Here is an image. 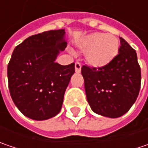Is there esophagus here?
Here are the masks:
<instances>
[{
  "label": "esophagus",
  "mask_w": 148,
  "mask_h": 148,
  "mask_svg": "<svg viewBox=\"0 0 148 148\" xmlns=\"http://www.w3.org/2000/svg\"><path fill=\"white\" fill-rule=\"evenodd\" d=\"M75 72L77 73V74H79V73H80V71H81V64H79V63H75Z\"/></svg>",
  "instance_id": "1"
}]
</instances>
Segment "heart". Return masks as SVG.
I'll return each mask as SVG.
<instances>
[{"instance_id": "heart-1", "label": "heart", "mask_w": 148, "mask_h": 148, "mask_svg": "<svg viewBox=\"0 0 148 148\" xmlns=\"http://www.w3.org/2000/svg\"><path fill=\"white\" fill-rule=\"evenodd\" d=\"M75 47L84 53L86 64L101 69L110 64L117 56L120 42L113 34L93 32L75 42Z\"/></svg>"}]
</instances>
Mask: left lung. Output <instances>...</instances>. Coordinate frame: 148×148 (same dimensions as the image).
<instances>
[{
  "label": "left lung",
  "mask_w": 148,
  "mask_h": 148,
  "mask_svg": "<svg viewBox=\"0 0 148 148\" xmlns=\"http://www.w3.org/2000/svg\"><path fill=\"white\" fill-rule=\"evenodd\" d=\"M118 55L107 66L95 69L83 66L87 101L101 116L117 118L133 106L141 87V69L136 53L120 38Z\"/></svg>",
  "instance_id": "left-lung-1"
}]
</instances>
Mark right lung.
Here are the masks:
<instances>
[{
	"label": "right lung",
	"instance_id": "1",
	"mask_svg": "<svg viewBox=\"0 0 148 148\" xmlns=\"http://www.w3.org/2000/svg\"><path fill=\"white\" fill-rule=\"evenodd\" d=\"M67 47L65 30H51L25 39L14 49L7 67L9 90L27 117L45 121L61 110L74 63L60 65L57 57Z\"/></svg>",
	"mask_w": 148,
	"mask_h": 148
}]
</instances>
